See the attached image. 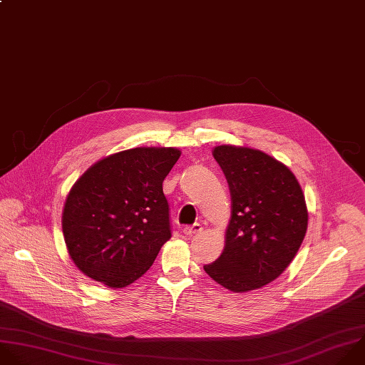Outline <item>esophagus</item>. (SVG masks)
Listing matches in <instances>:
<instances>
[{"label":"esophagus","mask_w":365,"mask_h":365,"mask_svg":"<svg viewBox=\"0 0 365 365\" xmlns=\"http://www.w3.org/2000/svg\"><path fill=\"white\" fill-rule=\"evenodd\" d=\"M200 230H202V225H200V223H193V225H190V226H186V227L183 229L185 235H189V236H192V235H196V233H199Z\"/></svg>","instance_id":"1"}]
</instances>
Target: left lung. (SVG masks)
I'll return each mask as SVG.
<instances>
[{
	"label": "left lung",
	"mask_w": 365,
	"mask_h": 365,
	"mask_svg": "<svg viewBox=\"0 0 365 365\" xmlns=\"http://www.w3.org/2000/svg\"><path fill=\"white\" fill-rule=\"evenodd\" d=\"M213 158L230 190L232 217L222 255L203 267L217 284L248 292L277 279L297 255L308 226L294 173L267 153L217 146Z\"/></svg>",
	"instance_id": "obj_1"
}]
</instances>
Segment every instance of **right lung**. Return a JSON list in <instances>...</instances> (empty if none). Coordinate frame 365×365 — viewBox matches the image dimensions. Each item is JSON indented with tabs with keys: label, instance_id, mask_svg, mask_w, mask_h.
Wrapping results in <instances>:
<instances>
[{
	"label": "right lung",
	"instance_id": "right-lung-1",
	"mask_svg": "<svg viewBox=\"0 0 365 365\" xmlns=\"http://www.w3.org/2000/svg\"><path fill=\"white\" fill-rule=\"evenodd\" d=\"M180 156L173 148H136L93 165L71 187L63 233L76 267L110 288L139 279L170 239L163 180Z\"/></svg>",
	"mask_w": 365,
	"mask_h": 365
}]
</instances>
